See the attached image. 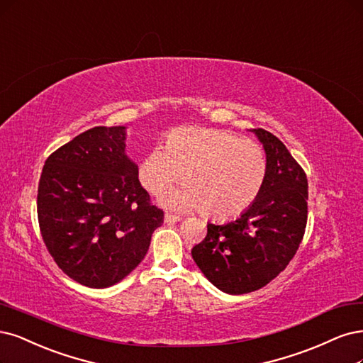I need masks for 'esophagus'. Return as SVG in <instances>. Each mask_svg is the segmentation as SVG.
I'll return each mask as SVG.
<instances>
[{
  "instance_id": "obj_1",
  "label": "esophagus",
  "mask_w": 363,
  "mask_h": 363,
  "mask_svg": "<svg viewBox=\"0 0 363 363\" xmlns=\"http://www.w3.org/2000/svg\"><path fill=\"white\" fill-rule=\"evenodd\" d=\"M180 220V216H176V215H171V213H167L165 215V223H176Z\"/></svg>"
}]
</instances>
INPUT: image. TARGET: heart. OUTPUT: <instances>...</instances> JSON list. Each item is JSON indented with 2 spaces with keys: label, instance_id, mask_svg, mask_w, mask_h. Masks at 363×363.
I'll return each mask as SVG.
<instances>
[{
  "label": "heart",
  "instance_id": "1",
  "mask_svg": "<svg viewBox=\"0 0 363 363\" xmlns=\"http://www.w3.org/2000/svg\"><path fill=\"white\" fill-rule=\"evenodd\" d=\"M138 176L152 194L183 176L186 183L162 195V204L231 219L257 201L267 177V156L259 144L231 132L184 128L169 133L165 147H155L141 160Z\"/></svg>",
  "mask_w": 363,
  "mask_h": 363
}]
</instances>
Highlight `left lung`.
<instances>
[{"mask_svg": "<svg viewBox=\"0 0 363 363\" xmlns=\"http://www.w3.org/2000/svg\"><path fill=\"white\" fill-rule=\"evenodd\" d=\"M267 156V177L257 201L225 223H207L192 258L216 289L245 294L267 285L286 267L303 239L308 219L306 174L286 147L252 129Z\"/></svg>", "mask_w": 363, "mask_h": 363, "instance_id": "1", "label": "left lung"}]
</instances>
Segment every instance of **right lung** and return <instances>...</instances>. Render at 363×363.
<instances>
[{
  "label": "right lung",
  "mask_w": 363,
  "mask_h": 363,
  "mask_svg": "<svg viewBox=\"0 0 363 363\" xmlns=\"http://www.w3.org/2000/svg\"><path fill=\"white\" fill-rule=\"evenodd\" d=\"M126 128L97 126L45 162L37 194L43 242L67 277L108 289L144 259L164 211L150 204Z\"/></svg>",
  "instance_id": "add662e5"
}]
</instances>
